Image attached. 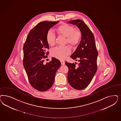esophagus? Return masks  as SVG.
I'll return each mask as SVG.
<instances>
[{"label": "esophagus", "instance_id": "esophagus-1", "mask_svg": "<svg viewBox=\"0 0 121 121\" xmlns=\"http://www.w3.org/2000/svg\"><path fill=\"white\" fill-rule=\"evenodd\" d=\"M60 62H61V63L62 65H65V61H63V60H61V61H60Z\"/></svg>", "mask_w": 121, "mask_h": 121}]
</instances>
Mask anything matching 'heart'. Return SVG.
Listing matches in <instances>:
<instances>
[{
	"label": "heart",
	"instance_id": "b5f03b06",
	"mask_svg": "<svg viewBox=\"0 0 121 121\" xmlns=\"http://www.w3.org/2000/svg\"><path fill=\"white\" fill-rule=\"evenodd\" d=\"M56 30L58 33L66 37L65 43H67L72 46L77 45L81 39V31L79 29H75L73 26L67 24L59 25L56 29ZM55 38L54 33L51 31H49L46 36V41L49 45H54ZM71 49L68 46H58L52 50L51 54L56 58L64 59L71 53Z\"/></svg>",
	"mask_w": 121,
	"mask_h": 121
}]
</instances>
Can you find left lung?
<instances>
[{
  "instance_id": "left-lung-1",
  "label": "left lung",
  "mask_w": 121,
  "mask_h": 121,
  "mask_svg": "<svg viewBox=\"0 0 121 121\" xmlns=\"http://www.w3.org/2000/svg\"><path fill=\"white\" fill-rule=\"evenodd\" d=\"M68 23L76 25L81 32L82 37L79 45L71 57L77 63L65 62L68 67L67 79L72 88L82 90L91 82L97 71L98 52L96 49L94 36L88 26L82 20L77 19L68 21Z\"/></svg>"
}]
</instances>
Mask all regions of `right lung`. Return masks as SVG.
I'll return each mask as SVG.
<instances>
[{"mask_svg": "<svg viewBox=\"0 0 121 121\" xmlns=\"http://www.w3.org/2000/svg\"><path fill=\"white\" fill-rule=\"evenodd\" d=\"M58 21H43L30 30L23 46V66L31 86L39 91H46L54 82L56 71L61 66L60 61L52 58L44 64L49 49L46 36L47 32Z\"/></svg>", "mask_w": 121, "mask_h": 121, "instance_id": "right-lung-1", "label": "right lung"}]
</instances>
